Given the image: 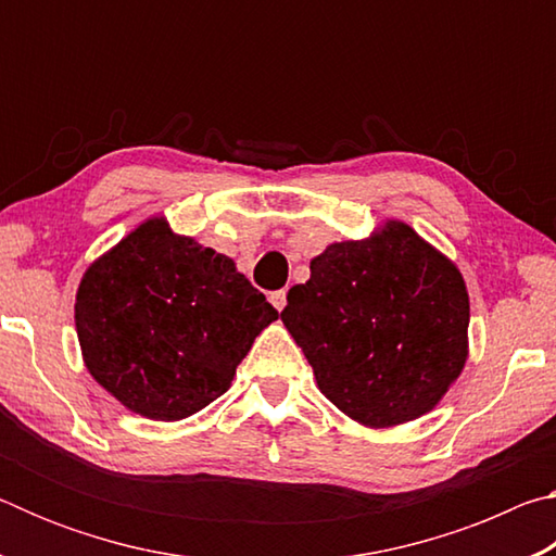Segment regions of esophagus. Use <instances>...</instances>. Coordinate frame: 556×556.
Listing matches in <instances>:
<instances>
[{"label":"esophagus","mask_w":556,"mask_h":556,"mask_svg":"<svg viewBox=\"0 0 556 556\" xmlns=\"http://www.w3.org/2000/svg\"><path fill=\"white\" fill-rule=\"evenodd\" d=\"M269 301H271V306L277 308V312H281V308L287 306V291H285V289L271 291V294H269Z\"/></svg>","instance_id":"1"}]
</instances>
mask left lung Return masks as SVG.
<instances>
[{
    "label": "left lung",
    "instance_id": "8db88e82",
    "mask_svg": "<svg viewBox=\"0 0 556 556\" xmlns=\"http://www.w3.org/2000/svg\"><path fill=\"white\" fill-rule=\"evenodd\" d=\"M281 321L318 390L370 429L425 417L468 361L464 275L394 218L316 255L306 285L289 289Z\"/></svg>",
    "mask_w": 556,
    "mask_h": 556
}]
</instances>
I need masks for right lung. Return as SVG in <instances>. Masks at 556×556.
<instances>
[{"mask_svg": "<svg viewBox=\"0 0 556 556\" xmlns=\"http://www.w3.org/2000/svg\"><path fill=\"white\" fill-rule=\"evenodd\" d=\"M277 308L230 257L152 215L92 260L75 294L88 372L122 407L178 421L228 392Z\"/></svg>", "mask_w": 556, "mask_h": 556, "instance_id": "obj_1", "label": "right lung"}]
</instances>
